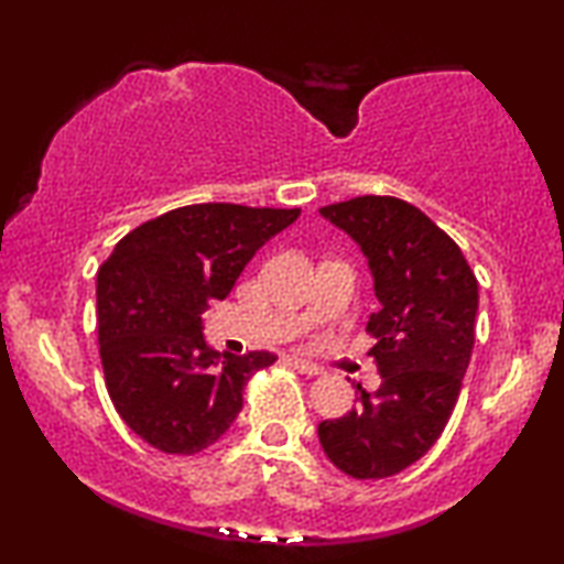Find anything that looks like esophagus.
<instances>
[{
  "label": "esophagus",
  "mask_w": 564,
  "mask_h": 564,
  "mask_svg": "<svg viewBox=\"0 0 564 564\" xmlns=\"http://www.w3.org/2000/svg\"><path fill=\"white\" fill-rule=\"evenodd\" d=\"M292 365H295V369L300 375H307V377H318L323 375V369L318 365H313V361H305V359H292Z\"/></svg>",
  "instance_id": "1"
}]
</instances>
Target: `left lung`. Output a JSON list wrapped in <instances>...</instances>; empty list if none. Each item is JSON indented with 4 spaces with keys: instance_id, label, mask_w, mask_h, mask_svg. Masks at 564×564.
Listing matches in <instances>:
<instances>
[{
    "instance_id": "1",
    "label": "left lung",
    "mask_w": 564,
    "mask_h": 564,
    "mask_svg": "<svg viewBox=\"0 0 564 564\" xmlns=\"http://www.w3.org/2000/svg\"><path fill=\"white\" fill-rule=\"evenodd\" d=\"M361 246L380 311L367 334L382 375L375 395L323 421L326 457L357 480H382L419 462L449 421L475 346L477 280L465 253L429 215L398 197L365 195L321 207Z\"/></svg>"
}]
</instances>
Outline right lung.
I'll return each mask as SVG.
<instances>
[{"label": "right lung", "instance_id": "right-lung-1", "mask_svg": "<svg viewBox=\"0 0 564 564\" xmlns=\"http://www.w3.org/2000/svg\"><path fill=\"white\" fill-rule=\"evenodd\" d=\"M300 207L187 205L126 238L97 272L99 359L110 400L128 429L166 454H197L230 429L243 388L269 351H213L203 313L226 300L269 238L297 220Z\"/></svg>", "mask_w": 564, "mask_h": 564}]
</instances>
